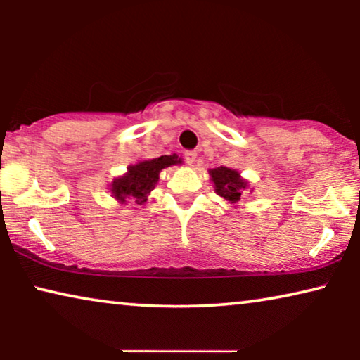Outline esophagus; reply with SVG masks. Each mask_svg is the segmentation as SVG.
Masks as SVG:
<instances>
[{"label":"esophagus","mask_w":360,"mask_h":360,"mask_svg":"<svg viewBox=\"0 0 360 360\" xmlns=\"http://www.w3.org/2000/svg\"><path fill=\"white\" fill-rule=\"evenodd\" d=\"M185 162L188 165H193L195 162H196V152L195 150H188V152H185Z\"/></svg>","instance_id":"34e87169"}]
</instances>
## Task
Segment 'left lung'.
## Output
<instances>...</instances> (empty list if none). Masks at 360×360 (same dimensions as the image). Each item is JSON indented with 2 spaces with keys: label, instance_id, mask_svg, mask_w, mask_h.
<instances>
[{
  "label": "left lung",
  "instance_id": "1",
  "mask_svg": "<svg viewBox=\"0 0 360 360\" xmlns=\"http://www.w3.org/2000/svg\"><path fill=\"white\" fill-rule=\"evenodd\" d=\"M211 181L214 184V191L223 196L229 203H238L240 200L243 190L248 188L245 181L238 170L228 169V167H218V169L210 170Z\"/></svg>",
  "mask_w": 360,
  "mask_h": 360
}]
</instances>
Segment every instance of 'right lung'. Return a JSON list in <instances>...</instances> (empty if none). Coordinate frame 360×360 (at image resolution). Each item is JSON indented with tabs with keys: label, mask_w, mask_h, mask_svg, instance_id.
Here are the masks:
<instances>
[{
	"label": "right lung",
	"mask_w": 360,
	"mask_h": 360,
	"mask_svg": "<svg viewBox=\"0 0 360 360\" xmlns=\"http://www.w3.org/2000/svg\"><path fill=\"white\" fill-rule=\"evenodd\" d=\"M176 164H181V159H179L176 154L137 162V164L127 167L124 175L112 180L110 188L111 193L120 203H126L127 198H132L137 205H142L147 201V195L154 190L159 181L160 172Z\"/></svg>",
	"instance_id": "right-lung-1"
}]
</instances>
